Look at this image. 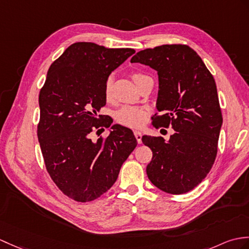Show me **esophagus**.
<instances>
[{"label": "esophagus", "mask_w": 249, "mask_h": 249, "mask_svg": "<svg viewBox=\"0 0 249 249\" xmlns=\"http://www.w3.org/2000/svg\"><path fill=\"white\" fill-rule=\"evenodd\" d=\"M134 134H135V137H136V139H137L138 143H139V144L142 143V132H141V131H138V130H135Z\"/></svg>", "instance_id": "esophagus-1"}]
</instances>
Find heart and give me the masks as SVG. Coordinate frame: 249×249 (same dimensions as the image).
I'll return each instance as SVG.
<instances>
[{
	"label": "heart",
	"mask_w": 249,
	"mask_h": 249,
	"mask_svg": "<svg viewBox=\"0 0 249 249\" xmlns=\"http://www.w3.org/2000/svg\"><path fill=\"white\" fill-rule=\"evenodd\" d=\"M143 76H145V75L138 72L131 74V77L134 79L135 83H137L138 80L142 78ZM112 88L113 78L111 76H109L105 82V87H104V93H105V97L107 101L111 100ZM115 118H117V121L121 125L130 127V128H139V127H141L146 122L147 112L145 110V108L143 107L124 106L119 109L117 114H115Z\"/></svg>",
	"instance_id": "1"
}]
</instances>
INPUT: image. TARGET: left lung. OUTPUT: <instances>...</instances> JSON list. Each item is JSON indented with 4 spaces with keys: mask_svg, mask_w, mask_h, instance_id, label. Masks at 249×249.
Returning a JSON list of instances; mask_svg holds the SVG:
<instances>
[{
    "mask_svg": "<svg viewBox=\"0 0 249 249\" xmlns=\"http://www.w3.org/2000/svg\"><path fill=\"white\" fill-rule=\"evenodd\" d=\"M130 62L157 71L159 90L153 125L175 134L143 136L152 149L149 180L171 194H183L203 181L214 163L223 124L215 80L197 53L184 44H164L138 52Z\"/></svg>",
    "mask_w": 249,
    "mask_h": 249,
    "instance_id": "left-lung-1",
    "label": "left lung"
}]
</instances>
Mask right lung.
Masks as SVG:
<instances>
[{
  "label": "right lung",
  "mask_w": 249,
  "mask_h": 249,
  "mask_svg": "<svg viewBox=\"0 0 249 249\" xmlns=\"http://www.w3.org/2000/svg\"><path fill=\"white\" fill-rule=\"evenodd\" d=\"M135 52L73 43L52 63L40 90L37 132L45 167L61 192L80 203L107 192L137 146L134 132L119 124L105 139L89 138L112 124L97 115L106 105L105 82Z\"/></svg>",
  "instance_id": "right-lung-1"
}]
</instances>
